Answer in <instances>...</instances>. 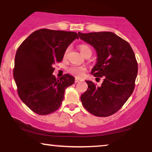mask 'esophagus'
I'll return each mask as SVG.
<instances>
[{"label":"esophagus","instance_id":"34e87169","mask_svg":"<svg viewBox=\"0 0 152 152\" xmlns=\"http://www.w3.org/2000/svg\"><path fill=\"white\" fill-rule=\"evenodd\" d=\"M80 81H81V79H80V78H75V82H76V83H78V82H80Z\"/></svg>","mask_w":152,"mask_h":152}]
</instances>
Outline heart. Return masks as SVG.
Wrapping results in <instances>:
<instances>
[{
	"label": "heart",
	"instance_id": "heart-1",
	"mask_svg": "<svg viewBox=\"0 0 152 152\" xmlns=\"http://www.w3.org/2000/svg\"><path fill=\"white\" fill-rule=\"evenodd\" d=\"M79 49L81 52V53L84 56L86 55H88V54H91L92 55V49L87 44H80L79 46ZM69 49H66L65 51V53H64V56H66L67 54ZM68 72L70 73L71 74L74 75V76H78V77H80V76H83L85 72H86V68L83 67V66H72L68 68Z\"/></svg>",
	"mask_w": 152,
	"mask_h": 152
}]
</instances>
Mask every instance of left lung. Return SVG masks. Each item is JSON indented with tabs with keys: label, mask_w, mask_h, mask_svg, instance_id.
Masks as SVG:
<instances>
[{
	"label": "left lung",
	"mask_w": 152,
	"mask_h": 152,
	"mask_svg": "<svg viewBox=\"0 0 152 152\" xmlns=\"http://www.w3.org/2000/svg\"><path fill=\"white\" fill-rule=\"evenodd\" d=\"M78 34L96 52L91 74L104 78L100 87L86 80L88 88L80 96L83 106L95 116H110L122 108L134 90L137 74L134 52L128 42L113 32Z\"/></svg>",
	"instance_id": "left-lung-1"
}]
</instances>
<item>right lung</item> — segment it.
<instances>
[{
  "label": "right lung",
  "mask_w": 152,
  "mask_h": 152,
  "mask_svg": "<svg viewBox=\"0 0 152 152\" xmlns=\"http://www.w3.org/2000/svg\"><path fill=\"white\" fill-rule=\"evenodd\" d=\"M76 39L78 36L75 32L44 28L32 32L17 49L14 78L20 99L34 113L55 112L64 99V90L74 84L75 78L69 74L56 78L52 74L54 64L62 61Z\"/></svg>",
  "instance_id": "right-lung-1"
}]
</instances>
